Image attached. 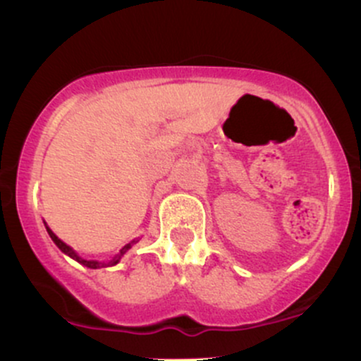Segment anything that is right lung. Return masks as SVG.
<instances>
[{"instance_id": "add662e5", "label": "right lung", "mask_w": 361, "mask_h": 361, "mask_svg": "<svg viewBox=\"0 0 361 361\" xmlns=\"http://www.w3.org/2000/svg\"><path fill=\"white\" fill-rule=\"evenodd\" d=\"M46 229H47V233H49L51 240H53V241H54V243H56V247L59 248V250H61L63 253H66V255H70V257H71V259H75V260H77V262H80L82 265H85V267H90V269H99V267H106V264H104V262H97V260H85V259H82V257H78V255H77V253H75L73 250H71V248L68 247V245H66V243H63V241H61V240H59V238H58V236H56V235H54V233H53V231H51V229H49V228H47V226H46ZM133 243H135V240H133V241H130V243H128V245H125V247H123V248H121V250H120V253H118V255H116V257H114V259H113V260H111V262H109L108 265H114V264H118V262H120V259H121V257H123V255H125V253H126V252H128V250H130V248H132V245H133Z\"/></svg>"}]
</instances>
